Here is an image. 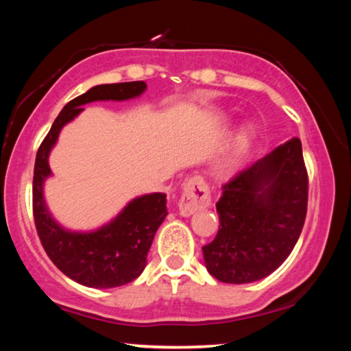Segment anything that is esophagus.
Here are the masks:
<instances>
[{
	"label": "esophagus",
	"mask_w": 351,
	"mask_h": 351,
	"mask_svg": "<svg viewBox=\"0 0 351 351\" xmlns=\"http://www.w3.org/2000/svg\"><path fill=\"white\" fill-rule=\"evenodd\" d=\"M210 187L201 175L190 176L182 184V193L180 198V213L182 217H190L197 210L210 206Z\"/></svg>",
	"instance_id": "1"
}]
</instances>
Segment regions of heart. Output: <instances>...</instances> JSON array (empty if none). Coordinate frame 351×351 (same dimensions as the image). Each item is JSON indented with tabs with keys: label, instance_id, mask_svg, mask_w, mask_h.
I'll return each mask as SVG.
<instances>
[{
	"label": "heart",
	"instance_id": "b5f03b06",
	"mask_svg": "<svg viewBox=\"0 0 351 351\" xmlns=\"http://www.w3.org/2000/svg\"><path fill=\"white\" fill-rule=\"evenodd\" d=\"M247 138H249V136H247V133H246L245 136H243V139H241V144H243V145H245V144H246V142H247Z\"/></svg>",
	"mask_w": 351,
	"mask_h": 351
}]
</instances>
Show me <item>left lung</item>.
Listing matches in <instances>:
<instances>
[{
	"mask_svg": "<svg viewBox=\"0 0 351 351\" xmlns=\"http://www.w3.org/2000/svg\"><path fill=\"white\" fill-rule=\"evenodd\" d=\"M219 228L203 246L206 268L219 282L251 283L280 266L304 229L308 171L293 138L223 184Z\"/></svg>",
	"mask_w": 351,
	"mask_h": 351,
	"instance_id": "obj_1",
	"label": "left lung"
}]
</instances>
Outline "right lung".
<instances>
[{
  "label": "right lung",
  "instance_id": "obj_1",
  "mask_svg": "<svg viewBox=\"0 0 351 351\" xmlns=\"http://www.w3.org/2000/svg\"><path fill=\"white\" fill-rule=\"evenodd\" d=\"M144 82L97 85L64 105L41 142L35 158L32 212L41 246L58 269L74 282L91 288H114L133 282L147 263L154 234L167 215L165 193L144 195L133 199L114 221L91 234L62 229L47 212L43 181L51 175L47 156L62 127L79 114L82 105L94 100H125L139 96Z\"/></svg>",
  "mask_w": 351,
  "mask_h": 351
}]
</instances>
